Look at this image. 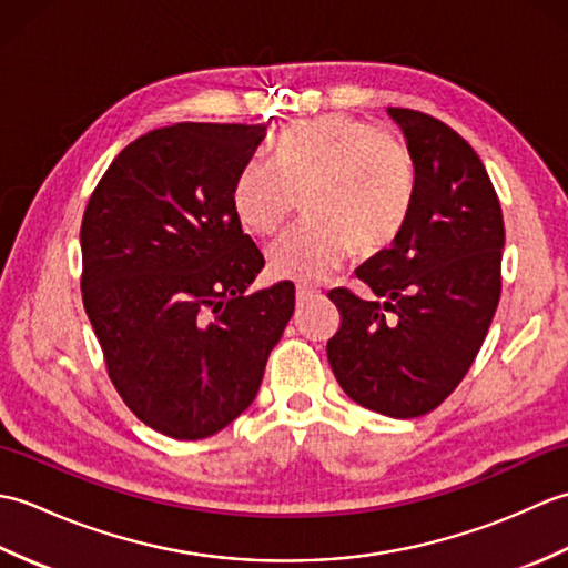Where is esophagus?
<instances>
[{
  "instance_id": "obj_1",
  "label": "esophagus",
  "mask_w": 568,
  "mask_h": 568,
  "mask_svg": "<svg viewBox=\"0 0 568 568\" xmlns=\"http://www.w3.org/2000/svg\"><path fill=\"white\" fill-rule=\"evenodd\" d=\"M320 291L315 285H307V283H300L297 287H295V297H297V303H307V300H312L315 297Z\"/></svg>"
}]
</instances>
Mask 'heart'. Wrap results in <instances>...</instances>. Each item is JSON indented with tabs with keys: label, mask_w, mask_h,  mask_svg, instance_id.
Wrapping results in <instances>:
<instances>
[{
	"label": "heart",
	"mask_w": 568,
	"mask_h": 568,
	"mask_svg": "<svg viewBox=\"0 0 568 568\" xmlns=\"http://www.w3.org/2000/svg\"><path fill=\"white\" fill-rule=\"evenodd\" d=\"M303 197L307 220L265 251L281 281H322L354 246L371 256L400 236L417 197L409 143L368 119L324 114L287 126L273 161L256 155L241 168L232 207L256 236L277 232Z\"/></svg>",
	"instance_id": "heart-1"
}]
</instances>
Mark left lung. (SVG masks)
I'll use <instances>...</instances> for the list:
<instances>
[{
  "instance_id": "8db88e82",
  "label": "left lung",
  "mask_w": 568,
  "mask_h": 568,
  "mask_svg": "<svg viewBox=\"0 0 568 568\" xmlns=\"http://www.w3.org/2000/svg\"><path fill=\"white\" fill-rule=\"evenodd\" d=\"M388 112L417 161L415 207L393 246L356 271L385 303L327 293L342 315L327 356L354 403L407 419L439 407L474 364L500 300L505 226L466 139L425 112Z\"/></svg>"
}]
</instances>
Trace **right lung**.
Instances as JSON below:
<instances>
[{
  "label": "right lung",
  "mask_w": 568,
  "mask_h": 568,
  "mask_svg": "<svg viewBox=\"0 0 568 568\" xmlns=\"http://www.w3.org/2000/svg\"><path fill=\"white\" fill-rule=\"evenodd\" d=\"M263 139V124L153 129L84 207L82 305L106 376L165 437H212L244 413L293 317L291 281L248 293L265 261L232 207Z\"/></svg>",
  "instance_id": "add662e5"
}]
</instances>
